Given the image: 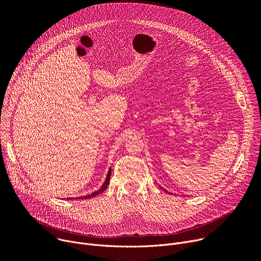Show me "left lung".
<instances>
[{
    "mask_svg": "<svg viewBox=\"0 0 261 261\" xmlns=\"http://www.w3.org/2000/svg\"><path fill=\"white\" fill-rule=\"evenodd\" d=\"M166 192H168V191H166Z\"/></svg>",
    "mask_w": 261,
    "mask_h": 261,
    "instance_id": "obj_1",
    "label": "left lung"
}]
</instances>
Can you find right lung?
Segmentation results:
<instances>
[{
  "label": "right lung",
  "mask_w": 261,
  "mask_h": 261,
  "mask_svg": "<svg viewBox=\"0 0 261 261\" xmlns=\"http://www.w3.org/2000/svg\"><path fill=\"white\" fill-rule=\"evenodd\" d=\"M110 175H111V168L109 169V171H108V174H107V177H106V180H105V182H103V185L100 187V189H98L97 191H95V192H93V193H91V194H89V195H85V196H82V197H77V198H75V199H87V198H91V197H95L96 195H98V194L102 193L103 191L106 190V188L108 187V185H109ZM68 199H71V198H68Z\"/></svg>",
  "instance_id": "obj_1"
}]
</instances>
